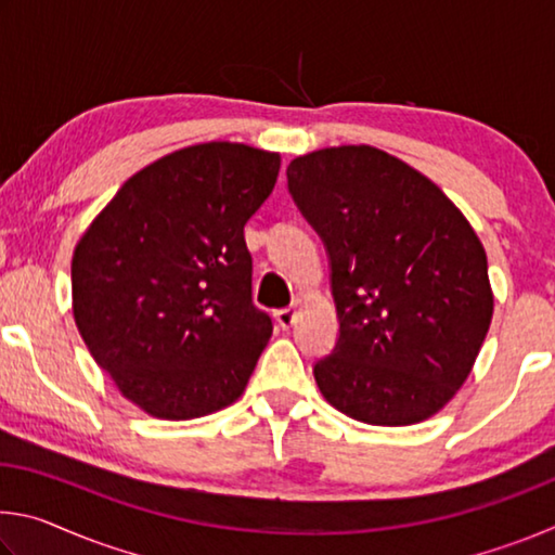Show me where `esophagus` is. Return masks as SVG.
<instances>
[{"label":"esophagus","instance_id":"esophagus-1","mask_svg":"<svg viewBox=\"0 0 555 555\" xmlns=\"http://www.w3.org/2000/svg\"><path fill=\"white\" fill-rule=\"evenodd\" d=\"M296 315H298V308L296 306L281 308V311H276V323L284 327V331H288V327L296 323Z\"/></svg>","mask_w":555,"mask_h":555}]
</instances>
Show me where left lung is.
<instances>
[{
  "label": "left lung",
  "instance_id": "obj_1",
  "mask_svg": "<svg viewBox=\"0 0 555 555\" xmlns=\"http://www.w3.org/2000/svg\"><path fill=\"white\" fill-rule=\"evenodd\" d=\"M288 191L331 257L340 337L313 367L325 401L370 426H411L463 387L494 294L480 237L440 188L367 144L318 149Z\"/></svg>",
  "mask_w": 555,
  "mask_h": 555
}]
</instances>
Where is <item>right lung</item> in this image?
<instances>
[{
	"mask_svg": "<svg viewBox=\"0 0 555 555\" xmlns=\"http://www.w3.org/2000/svg\"><path fill=\"white\" fill-rule=\"evenodd\" d=\"M279 168L276 152L237 142L178 149L125 181L75 244V325L149 416H208L247 387L271 318L251 306L244 224Z\"/></svg>",
	"mask_w": 555,
	"mask_h": 555,
	"instance_id": "right-lung-1",
	"label": "right lung"
}]
</instances>
